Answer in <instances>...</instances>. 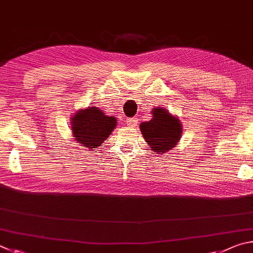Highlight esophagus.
<instances>
[{"instance_id":"esophagus-1","label":"esophagus","mask_w":253,"mask_h":253,"mask_svg":"<svg viewBox=\"0 0 253 253\" xmlns=\"http://www.w3.org/2000/svg\"><path fill=\"white\" fill-rule=\"evenodd\" d=\"M136 124H138V120L135 118H132V119H127L126 120V126H130V127H135Z\"/></svg>"}]
</instances>
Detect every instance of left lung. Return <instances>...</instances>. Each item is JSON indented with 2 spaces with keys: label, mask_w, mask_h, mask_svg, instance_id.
<instances>
[{
  "label": "left lung",
  "mask_w": 253,
  "mask_h": 253,
  "mask_svg": "<svg viewBox=\"0 0 253 253\" xmlns=\"http://www.w3.org/2000/svg\"><path fill=\"white\" fill-rule=\"evenodd\" d=\"M152 119L141 122L140 131L150 150L157 153H167L180 142L182 136V124L176 115H172L167 109L156 108L151 111Z\"/></svg>",
  "instance_id": "1"
}]
</instances>
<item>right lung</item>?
I'll list each match as a JSON object with an SVG mask.
<instances>
[{
    "instance_id": "add662e5",
    "label": "right lung",
    "mask_w": 253,
    "mask_h": 253,
    "mask_svg": "<svg viewBox=\"0 0 253 253\" xmlns=\"http://www.w3.org/2000/svg\"><path fill=\"white\" fill-rule=\"evenodd\" d=\"M70 123L77 143L91 150L100 147L118 126L117 119L106 115L97 106L80 109Z\"/></svg>"
}]
</instances>
